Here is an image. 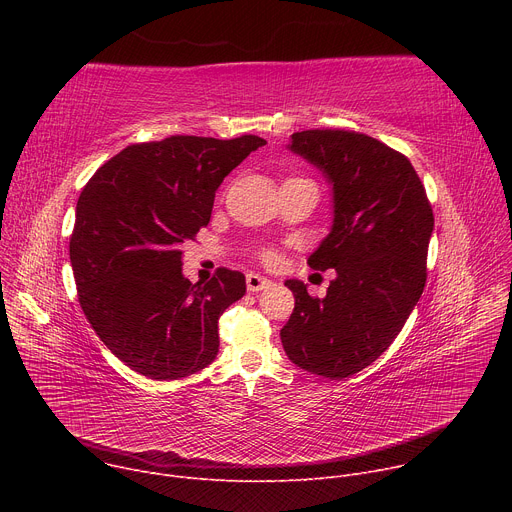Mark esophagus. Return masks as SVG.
<instances>
[{"label": "esophagus", "instance_id": "1", "mask_svg": "<svg viewBox=\"0 0 512 512\" xmlns=\"http://www.w3.org/2000/svg\"><path fill=\"white\" fill-rule=\"evenodd\" d=\"M269 279L263 277V275H257V273H247V289L251 291V294H255V291H261L265 287H269Z\"/></svg>", "mask_w": 512, "mask_h": 512}]
</instances>
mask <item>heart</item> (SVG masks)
Wrapping results in <instances>:
<instances>
[{
	"instance_id": "heart-1",
	"label": "heart",
	"mask_w": 512,
	"mask_h": 512,
	"mask_svg": "<svg viewBox=\"0 0 512 512\" xmlns=\"http://www.w3.org/2000/svg\"><path fill=\"white\" fill-rule=\"evenodd\" d=\"M265 257H271V255H269V253H267V255H265Z\"/></svg>"
}]
</instances>
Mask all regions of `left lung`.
<instances>
[{"label":"left lung","instance_id":"left-lung-1","mask_svg":"<svg viewBox=\"0 0 512 512\" xmlns=\"http://www.w3.org/2000/svg\"><path fill=\"white\" fill-rule=\"evenodd\" d=\"M289 150L332 184V229L308 265L336 269V279L326 298L285 281L296 308L281 344L300 369L346 379L391 346L419 302L433 212L411 162L375 137L308 129L291 135Z\"/></svg>","mask_w":512,"mask_h":512}]
</instances>
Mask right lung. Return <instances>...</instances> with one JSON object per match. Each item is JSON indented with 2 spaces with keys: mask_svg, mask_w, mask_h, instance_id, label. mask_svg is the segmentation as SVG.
I'll return each mask as SVG.
<instances>
[{
  "mask_svg": "<svg viewBox=\"0 0 512 512\" xmlns=\"http://www.w3.org/2000/svg\"><path fill=\"white\" fill-rule=\"evenodd\" d=\"M257 135H172L133 143L83 188L70 235L81 308L103 344L154 381L198 373L216 358L218 318L247 291L245 275H182V245L208 225L214 192Z\"/></svg>",
  "mask_w": 512,
  "mask_h": 512,
  "instance_id": "right-lung-1",
  "label": "right lung"
}]
</instances>
